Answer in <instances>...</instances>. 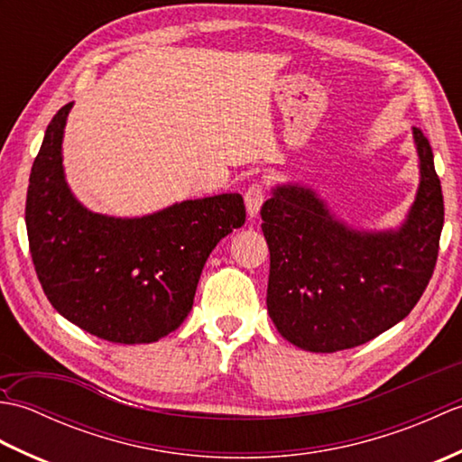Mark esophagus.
Wrapping results in <instances>:
<instances>
[{
  "label": "esophagus",
  "instance_id": "34e87169",
  "mask_svg": "<svg viewBox=\"0 0 462 462\" xmlns=\"http://www.w3.org/2000/svg\"><path fill=\"white\" fill-rule=\"evenodd\" d=\"M263 196H266V190H263L262 182H252L246 192H244V202H246V210L250 218H254L262 208L263 204Z\"/></svg>",
  "mask_w": 462,
  "mask_h": 462
}]
</instances>
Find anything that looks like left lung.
<instances>
[{
  "mask_svg": "<svg viewBox=\"0 0 462 462\" xmlns=\"http://www.w3.org/2000/svg\"><path fill=\"white\" fill-rule=\"evenodd\" d=\"M420 184L397 232H356L331 218L316 192L278 186L262 206L270 248L268 311L282 337L333 353L407 318L435 272L445 202L433 151L413 129Z\"/></svg>",
  "mask_w": 462,
  "mask_h": 462,
  "instance_id": "obj_1",
  "label": "left lung"
}]
</instances>
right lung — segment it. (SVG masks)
<instances>
[{"label":"right lung","instance_id":"add662e5","mask_svg":"<svg viewBox=\"0 0 462 462\" xmlns=\"http://www.w3.org/2000/svg\"><path fill=\"white\" fill-rule=\"evenodd\" d=\"M67 103L49 123L25 200L29 252L51 306L113 343H151L189 316L210 252L246 222L240 194L184 200L143 218L93 214L61 166Z\"/></svg>","mask_w":462,"mask_h":462}]
</instances>
